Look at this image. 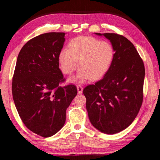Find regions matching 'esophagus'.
<instances>
[{
    "label": "esophagus",
    "mask_w": 160,
    "mask_h": 160,
    "mask_svg": "<svg viewBox=\"0 0 160 160\" xmlns=\"http://www.w3.org/2000/svg\"><path fill=\"white\" fill-rule=\"evenodd\" d=\"M77 91H78V93H82V92H83V87H82L80 85H78L77 87Z\"/></svg>",
    "instance_id": "esophagus-1"
}]
</instances>
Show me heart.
Here are the masks:
<instances>
[{
	"instance_id": "obj_1",
	"label": "heart",
	"mask_w": 160,
	"mask_h": 160,
	"mask_svg": "<svg viewBox=\"0 0 160 160\" xmlns=\"http://www.w3.org/2000/svg\"><path fill=\"white\" fill-rule=\"evenodd\" d=\"M114 55L113 47L109 42L92 37H77L69 41L68 49L59 52V67L65 75H71L77 66L79 67L77 75L70 81L97 80L107 73Z\"/></svg>"
}]
</instances>
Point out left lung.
<instances>
[{"label": "left lung", "instance_id": "obj_1", "mask_svg": "<svg viewBox=\"0 0 160 160\" xmlns=\"http://www.w3.org/2000/svg\"><path fill=\"white\" fill-rule=\"evenodd\" d=\"M109 39L115 51L110 69L102 79L83 89L91 124L114 134L132 124L143 102L145 67L132 42L116 33H97Z\"/></svg>", "mask_w": 160, "mask_h": 160}]
</instances>
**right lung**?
Wrapping results in <instances>:
<instances>
[{
	"mask_svg": "<svg viewBox=\"0 0 160 160\" xmlns=\"http://www.w3.org/2000/svg\"><path fill=\"white\" fill-rule=\"evenodd\" d=\"M64 32H47L22 47L14 69L12 92L14 104L25 126L43 138L63 127L66 110L77 94L76 86L60 87L65 81L59 54Z\"/></svg>",
	"mask_w": 160,
	"mask_h": 160,
	"instance_id": "obj_1",
	"label": "right lung"
}]
</instances>
